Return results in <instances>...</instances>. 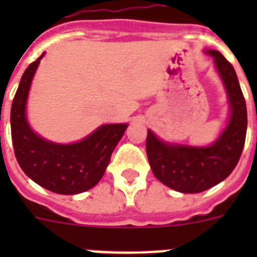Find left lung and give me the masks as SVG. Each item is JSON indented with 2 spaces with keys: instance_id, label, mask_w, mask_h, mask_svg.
Segmentation results:
<instances>
[{
  "instance_id": "obj_1",
  "label": "left lung",
  "mask_w": 257,
  "mask_h": 257,
  "mask_svg": "<svg viewBox=\"0 0 257 257\" xmlns=\"http://www.w3.org/2000/svg\"><path fill=\"white\" fill-rule=\"evenodd\" d=\"M227 89L231 116L217 140L205 148L167 144L152 131L147 136V155L153 175L167 187L183 193H199L221 183L239 163L247 133V105L231 62L217 50H208Z\"/></svg>"
}]
</instances>
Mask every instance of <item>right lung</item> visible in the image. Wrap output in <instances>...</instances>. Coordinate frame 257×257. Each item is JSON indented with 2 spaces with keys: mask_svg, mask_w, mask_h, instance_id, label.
<instances>
[{
  "mask_svg": "<svg viewBox=\"0 0 257 257\" xmlns=\"http://www.w3.org/2000/svg\"><path fill=\"white\" fill-rule=\"evenodd\" d=\"M42 56L26 68L13 98L10 125L14 155L22 171L34 183L54 193L76 195L100 181L128 125H101L86 139L68 145L56 144L36 135L26 120V98Z\"/></svg>",
  "mask_w": 257,
  "mask_h": 257,
  "instance_id": "obj_1",
  "label": "right lung"
}]
</instances>
